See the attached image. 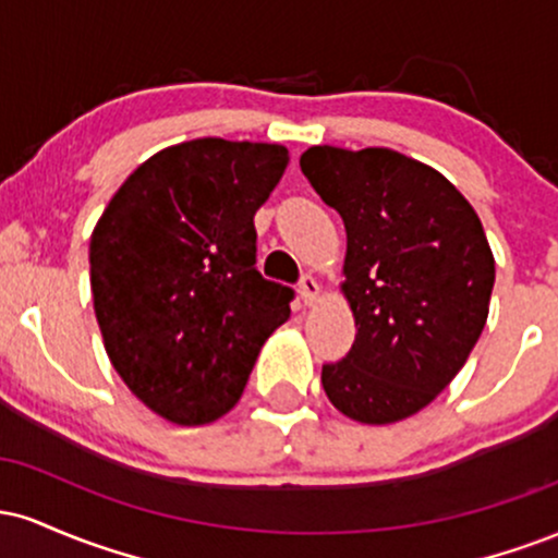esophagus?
Here are the masks:
<instances>
[{
	"label": "esophagus",
	"instance_id": "34e87169",
	"mask_svg": "<svg viewBox=\"0 0 558 558\" xmlns=\"http://www.w3.org/2000/svg\"><path fill=\"white\" fill-rule=\"evenodd\" d=\"M299 296H301V301H304L306 306H312L317 301V296H319V286H317V280L312 278V275H304V278H301V283H299Z\"/></svg>",
	"mask_w": 558,
	"mask_h": 558
}]
</instances>
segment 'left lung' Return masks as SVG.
<instances>
[{"instance_id":"8db88e82","label":"left lung","mask_w":558,"mask_h":558,"mask_svg":"<svg viewBox=\"0 0 558 558\" xmlns=\"http://www.w3.org/2000/svg\"><path fill=\"white\" fill-rule=\"evenodd\" d=\"M301 172L345 226L341 291L356 338L325 364L338 412L390 425L425 409L485 328L496 262L472 204L430 165L369 146H312Z\"/></svg>"}]
</instances>
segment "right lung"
<instances>
[{"label": "right lung", "instance_id": "obj_1", "mask_svg": "<svg viewBox=\"0 0 558 558\" xmlns=\"http://www.w3.org/2000/svg\"><path fill=\"white\" fill-rule=\"evenodd\" d=\"M286 168L280 144L183 141L138 165L96 222L88 262L107 356L172 425L228 414L291 317V288L254 267V215Z\"/></svg>", "mask_w": 558, "mask_h": 558}]
</instances>
